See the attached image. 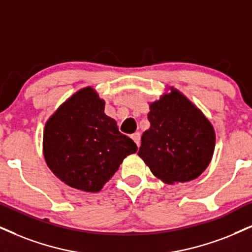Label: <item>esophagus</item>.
<instances>
[{
	"label": "esophagus",
	"mask_w": 252,
	"mask_h": 252,
	"mask_svg": "<svg viewBox=\"0 0 252 252\" xmlns=\"http://www.w3.org/2000/svg\"><path fill=\"white\" fill-rule=\"evenodd\" d=\"M131 138L133 139V142L136 143L137 146H139V141H141V135H139V132L133 133V135H131Z\"/></svg>",
	"instance_id": "esophagus-1"
}]
</instances>
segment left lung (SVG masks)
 I'll return each instance as SVG.
<instances>
[{
    "mask_svg": "<svg viewBox=\"0 0 252 252\" xmlns=\"http://www.w3.org/2000/svg\"><path fill=\"white\" fill-rule=\"evenodd\" d=\"M150 128L138 156L155 177L173 185L196 179L211 164L216 135L205 114L177 88L149 102Z\"/></svg>",
    "mask_w": 252,
    "mask_h": 252,
    "instance_id": "obj_1",
    "label": "left lung"
}]
</instances>
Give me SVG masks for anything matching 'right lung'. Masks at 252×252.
I'll list each match as a JSON object with an SVG mask.
<instances>
[{
	"instance_id": "add662e5",
	"label": "right lung",
	"mask_w": 252,
	"mask_h": 252,
	"mask_svg": "<svg viewBox=\"0 0 252 252\" xmlns=\"http://www.w3.org/2000/svg\"><path fill=\"white\" fill-rule=\"evenodd\" d=\"M93 87L79 89L46 121L43 155L53 174L72 189L97 193L137 145L104 114Z\"/></svg>"
}]
</instances>
